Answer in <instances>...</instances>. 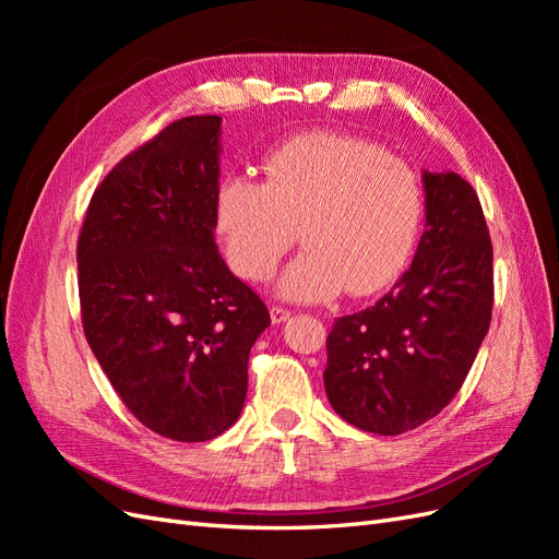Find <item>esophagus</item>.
I'll return each instance as SVG.
<instances>
[{
  "label": "esophagus",
  "instance_id": "esophagus-1",
  "mask_svg": "<svg viewBox=\"0 0 559 559\" xmlns=\"http://www.w3.org/2000/svg\"><path fill=\"white\" fill-rule=\"evenodd\" d=\"M292 317V310H286V308H280V306H273L270 308V319H273V324H284L286 319Z\"/></svg>",
  "mask_w": 559,
  "mask_h": 559
}]
</instances>
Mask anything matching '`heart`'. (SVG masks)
<instances>
[{
  "label": "heart",
  "mask_w": 559,
  "mask_h": 559,
  "mask_svg": "<svg viewBox=\"0 0 559 559\" xmlns=\"http://www.w3.org/2000/svg\"><path fill=\"white\" fill-rule=\"evenodd\" d=\"M425 216L413 167L361 138L306 132L273 148L263 183L228 175L214 193V228L235 275L263 282L284 253L280 294L296 302L370 296L408 263Z\"/></svg>",
  "instance_id": "1"
}]
</instances>
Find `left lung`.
Masks as SVG:
<instances>
[{
  "label": "left lung",
  "mask_w": 559,
  "mask_h": 559,
  "mask_svg": "<svg viewBox=\"0 0 559 559\" xmlns=\"http://www.w3.org/2000/svg\"><path fill=\"white\" fill-rule=\"evenodd\" d=\"M427 230L394 289L335 319L324 386L333 411L396 436L460 392L492 319V242L480 200L456 173H421Z\"/></svg>",
  "instance_id": "8db88e82"
}]
</instances>
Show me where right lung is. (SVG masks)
I'll use <instances>...</instances> for the list:
<instances>
[{
	"instance_id": "obj_1",
	"label": "right lung",
	"mask_w": 559,
	"mask_h": 559,
	"mask_svg": "<svg viewBox=\"0 0 559 559\" xmlns=\"http://www.w3.org/2000/svg\"><path fill=\"white\" fill-rule=\"evenodd\" d=\"M222 116H189L93 193L76 261L86 341L144 427L183 443L238 421L263 300L214 242Z\"/></svg>"
}]
</instances>
